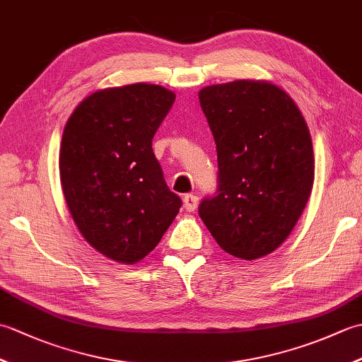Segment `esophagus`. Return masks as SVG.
I'll return each mask as SVG.
<instances>
[{"instance_id":"obj_1","label":"esophagus","mask_w":362,"mask_h":362,"mask_svg":"<svg viewBox=\"0 0 362 362\" xmlns=\"http://www.w3.org/2000/svg\"><path fill=\"white\" fill-rule=\"evenodd\" d=\"M199 205V197L194 194H187L183 197V206L187 211H194Z\"/></svg>"}]
</instances>
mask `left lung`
<instances>
[{"instance_id": "1", "label": "left lung", "mask_w": 362, "mask_h": 362, "mask_svg": "<svg viewBox=\"0 0 362 362\" xmlns=\"http://www.w3.org/2000/svg\"><path fill=\"white\" fill-rule=\"evenodd\" d=\"M199 101L218 151V194L199 216L230 255L263 258L302 216L314 183L310 129L286 91L240 79L204 87Z\"/></svg>"}]
</instances>
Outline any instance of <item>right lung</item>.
I'll use <instances>...</instances> for the list:
<instances>
[{"instance_id":"add662e5","label":"right lung","mask_w":362,"mask_h":362,"mask_svg":"<svg viewBox=\"0 0 362 362\" xmlns=\"http://www.w3.org/2000/svg\"><path fill=\"white\" fill-rule=\"evenodd\" d=\"M174 99L144 82L98 90L65 124L59 171L66 206L83 240L117 263L135 264L156 249L182 205L152 152Z\"/></svg>"}]
</instances>
